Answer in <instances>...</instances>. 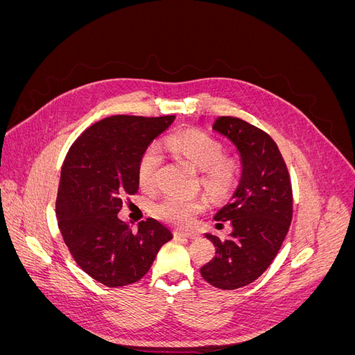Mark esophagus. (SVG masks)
<instances>
[{
  "label": "esophagus",
  "mask_w": 355,
  "mask_h": 355,
  "mask_svg": "<svg viewBox=\"0 0 355 355\" xmlns=\"http://www.w3.org/2000/svg\"><path fill=\"white\" fill-rule=\"evenodd\" d=\"M175 239H187V240H197L198 234L196 232H175Z\"/></svg>",
  "instance_id": "34e87169"
}]
</instances>
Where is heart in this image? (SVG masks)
Instances as JSON below:
<instances>
[{"instance_id":"1","label":"heart","mask_w":355,"mask_h":355,"mask_svg":"<svg viewBox=\"0 0 355 355\" xmlns=\"http://www.w3.org/2000/svg\"><path fill=\"white\" fill-rule=\"evenodd\" d=\"M167 146L171 153L180 155L201 171V184L216 197L227 196L239 178V161L223 157V146L216 137L196 130H185L170 136ZM161 163V153L157 146L145 149L137 164V180L144 189L153 188L157 168ZM206 202L202 200H184L166 197L154 206L155 218L175 227H188Z\"/></svg>"}]
</instances>
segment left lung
<instances>
[{
    "label": "left lung",
    "mask_w": 355,
    "mask_h": 355,
    "mask_svg": "<svg viewBox=\"0 0 355 355\" xmlns=\"http://www.w3.org/2000/svg\"><path fill=\"white\" fill-rule=\"evenodd\" d=\"M213 130L237 149L241 175L230 202L214 214V220H230L232 231L227 239L204 234L216 256L200 272L214 287L235 290L259 278L280 250L292 222V187L284 159L265 132L232 116L218 118Z\"/></svg>",
    "instance_id": "obj_1"
}]
</instances>
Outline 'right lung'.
Returning <instances> with one entry per match:
<instances>
[{"instance_id":"right-lung-1","label":"right lung","mask_w":355,"mask_h":355,"mask_svg":"<svg viewBox=\"0 0 355 355\" xmlns=\"http://www.w3.org/2000/svg\"><path fill=\"white\" fill-rule=\"evenodd\" d=\"M175 115H115L89 127L63 161L56 218L68 249L84 272L106 287L141 280L161 245L173 239L155 219L130 225L118 219L123 197L139 189L137 164Z\"/></svg>"}]
</instances>
